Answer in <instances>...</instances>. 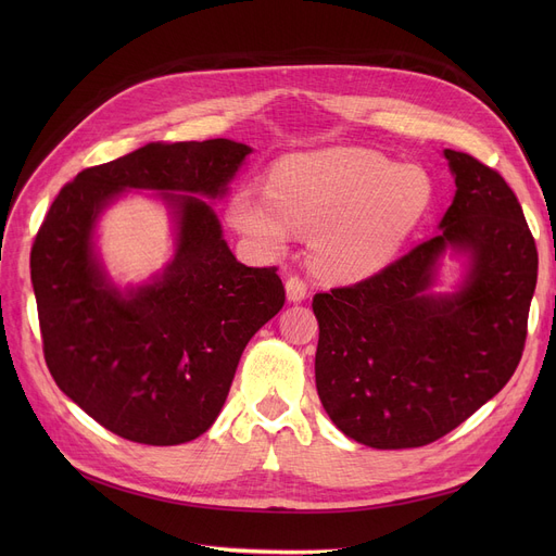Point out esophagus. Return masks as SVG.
Wrapping results in <instances>:
<instances>
[{"mask_svg": "<svg viewBox=\"0 0 556 556\" xmlns=\"http://www.w3.org/2000/svg\"><path fill=\"white\" fill-rule=\"evenodd\" d=\"M308 293V286L300 277H288L286 279V298L288 302H302Z\"/></svg>", "mask_w": 556, "mask_h": 556, "instance_id": "obj_1", "label": "esophagus"}]
</instances>
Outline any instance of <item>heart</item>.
Wrapping results in <instances>:
<instances>
[{"label": "heart", "mask_w": 556, "mask_h": 556, "mask_svg": "<svg viewBox=\"0 0 556 556\" xmlns=\"http://www.w3.org/2000/svg\"><path fill=\"white\" fill-rule=\"evenodd\" d=\"M432 195L424 168L336 146L279 160L266 193L233 191L229 223L268 256L288 248L290 229L311 233L313 270L354 281L388 266L428 214Z\"/></svg>", "instance_id": "b5f03b06"}]
</instances>
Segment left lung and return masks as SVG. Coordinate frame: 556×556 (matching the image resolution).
Instances as JSON below:
<instances>
[{
	"mask_svg": "<svg viewBox=\"0 0 556 556\" xmlns=\"http://www.w3.org/2000/svg\"><path fill=\"white\" fill-rule=\"evenodd\" d=\"M444 157L457 189L440 233L313 298L319 401L371 448H417L457 428L507 386L528 338L539 254L520 202L498 170ZM448 249L465 256V277L455 294H434Z\"/></svg>",
	"mask_w": 556,
	"mask_h": 556,
	"instance_id": "8db88e82",
	"label": "left lung"
}]
</instances>
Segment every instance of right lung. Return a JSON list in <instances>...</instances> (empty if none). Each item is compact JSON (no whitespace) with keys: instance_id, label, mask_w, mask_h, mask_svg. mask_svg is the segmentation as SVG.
<instances>
[{"instance_id":"1","label":"right lung","mask_w":556,"mask_h":556,"mask_svg":"<svg viewBox=\"0 0 556 556\" xmlns=\"http://www.w3.org/2000/svg\"><path fill=\"white\" fill-rule=\"evenodd\" d=\"M252 153L231 139L153 141L80 170L53 200L31 250L45 361L78 407L149 446L195 440L216 421L250 338L286 300L277 268L231 254L212 204ZM160 190L176 227L167 268L119 289L96 254L108 203Z\"/></svg>"}]
</instances>
